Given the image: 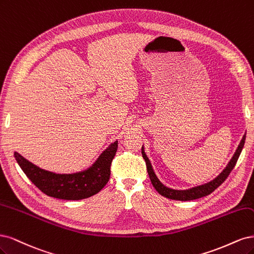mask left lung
Segmentation results:
<instances>
[{
	"mask_svg": "<svg viewBox=\"0 0 254 254\" xmlns=\"http://www.w3.org/2000/svg\"><path fill=\"white\" fill-rule=\"evenodd\" d=\"M245 139H246V135H244L241 143L239 144V146H237L236 152L234 153L233 157L231 158L230 162L228 163V166L226 167V169L215 179H213V181L206 184V185L195 187V188H192V189L184 190V191L173 190V189H170V188H167V187L163 186L158 181V178L156 177V175H155L154 171L152 169L151 163H150V160L148 159V157H146V155L144 154L143 149L141 150V153H142V157H143V159L145 161L146 170H148V173H149V176H150V179H151V183H152V185H153V187L155 188V189H156V191L160 195L165 196V197H167V198L174 199V200L187 201V200L197 199V198L203 197V196H207V195L211 194L212 192H213L215 189H217V188L226 181L227 177L229 176V174L231 173V171L235 167L236 162H237V159H239V157H240L241 152H242V150L244 148V144H245Z\"/></svg>",
	"mask_w": 254,
	"mask_h": 254,
	"instance_id": "1",
	"label": "left lung"
}]
</instances>
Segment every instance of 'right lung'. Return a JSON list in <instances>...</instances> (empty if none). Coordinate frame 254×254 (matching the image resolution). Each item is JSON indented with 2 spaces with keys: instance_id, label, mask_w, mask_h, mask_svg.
Returning a JSON list of instances; mask_svg holds the SVG:
<instances>
[{
  "instance_id": "add662e5",
  "label": "right lung",
  "mask_w": 254,
  "mask_h": 254,
  "mask_svg": "<svg viewBox=\"0 0 254 254\" xmlns=\"http://www.w3.org/2000/svg\"><path fill=\"white\" fill-rule=\"evenodd\" d=\"M118 148L115 141L106 149L92 168L75 174H56L29 162L17 152L15 160L38 189L52 197L78 200L91 197L102 190L111 176V165Z\"/></svg>"
}]
</instances>
